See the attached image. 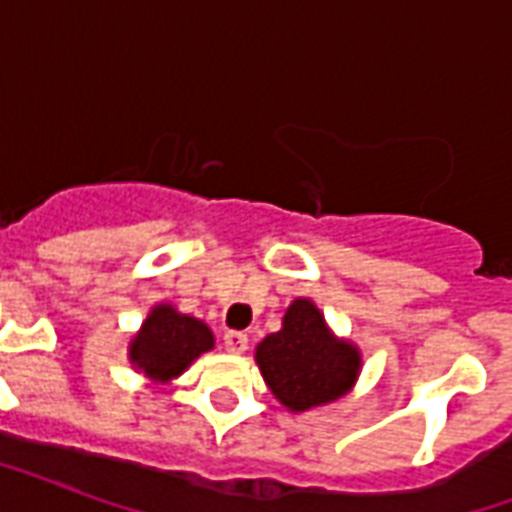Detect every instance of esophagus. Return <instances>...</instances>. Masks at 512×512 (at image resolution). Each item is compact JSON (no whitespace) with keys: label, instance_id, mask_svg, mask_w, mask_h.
Instances as JSON below:
<instances>
[{"label":"esophagus","instance_id":"1","mask_svg":"<svg viewBox=\"0 0 512 512\" xmlns=\"http://www.w3.org/2000/svg\"><path fill=\"white\" fill-rule=\"evenodd\" d=\"M223 345L228 353H236V356H239V353H244V350L249 348V337L244 335V332H225Z\"/></svg>","mask_w":512,"mask_h":512}]
</instances>
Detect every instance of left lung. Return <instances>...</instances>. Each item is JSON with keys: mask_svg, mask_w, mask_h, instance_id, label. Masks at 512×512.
<instances>
[{"mask_svg": "<svg viewBox=\"0 0 512 512\" xmlns=\"http://www.w3.org/2000/svg\"><path fill=\"white\" fill-rule=\"evenodd\" d=\"M255 361L265 385L292 412L332 404L353 388L361 372L356 345L337 340L308 297L289 305L279 332L257 345Z\"/></svg>", "mask_w": 512, "mask_h": 512, "instance_id": "obj_1", "label": "left lung"}]
</instances>
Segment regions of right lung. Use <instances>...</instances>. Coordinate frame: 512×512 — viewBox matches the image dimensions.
I'll return each mask as SVG.
<instances>
[{
    "label": "right lung",
    "mask_w": 512,
    "mask_h": 512,
    "mask_svg": "<svg viewBox=\"0 0 512 512\" xmlns=\"http://www.w3.org/2000/svg\"><path fill=\"white\" fill-rule=\"evenodd\" d=\"M215 348L212 329L204 321L159 303L130 342V361L154 382H170L207 350Z\"/></svg>",
    "instance_id": "add662e5"
}]
</instances>
